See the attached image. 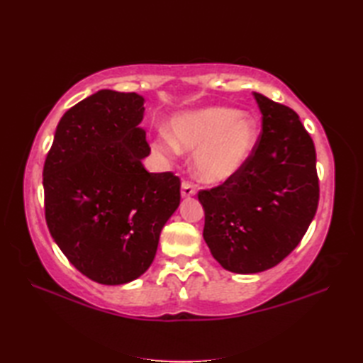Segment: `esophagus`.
<instances>
[{"mask_svg": "<svg viewBox=\"0 0 363 363\" xmlns=\"http://www.w3.org/2000/svg\"><path fill=\"white\" fill-rule=\"evenodd\" d=\"M195 186L194 184H190V182H186L184 181L182 182V187H181V195H182V198H190V196H194L195 195Z\"/></svg>", "mask_w": 363, "mask_h": 363, "instance_id": "34e87169", "label": "esophagus"}]
</instances>
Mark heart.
Here are the masks:
<instances>
[{"label": "heart", "mask_w": 363, "mask_h": 363, "mask_svg": "<svg viewBox=\"0 0 363 363\" xmlns=\"http://www.w3.org/2000/svg\"><path fill=\"white\" fill-rule=\"evenodd\" d=\"M259 135L257 121L233 107H203L177 113L169 121V137L160 134L154 150L169 156L195 151L194 172L199 181L221 184L240 172Z\"/></svg>", "instance_id": "1"}]
</instances>
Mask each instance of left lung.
<instances>
[{
	"instance_id": "obj_1",
	"label": "left lung",
	"mask_w": 363,
	"mask_h": 363,
	"mask_svg": "<svg viewBox=\"0 0 363 363\" xmlns=\"http://www.w3.org/2000/svg\"><path fill=\"white\" fill-rule=\"evenodd\" d=\"M262 133L240 172L201 190L203 237L213 259L238 274L276 267L296 248L318 207L313 140L290 107L256 94Z\"/></svg>"
}]
</instances>
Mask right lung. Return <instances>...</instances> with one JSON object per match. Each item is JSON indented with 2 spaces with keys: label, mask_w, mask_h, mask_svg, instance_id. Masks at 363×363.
Listing matches in <instances>:
<instances>
[{
  "label": "right lung",
  "mask_w": 363,
  "mask_h": 363,
  "mask_svg": "<svg viewBox=\"0 0 363 363\" xmlns=\"http://www.w3.org/2000/svg\"><path fill=\"white\" fill-rule=\"evenodd\" d=\"M145 98L99 90L60 118L43 167L45 218L79 272L104 285L140 277L181 203L173 173H148Z\"/></svg>",
  "instance_id": "1"
}]
</instances>
